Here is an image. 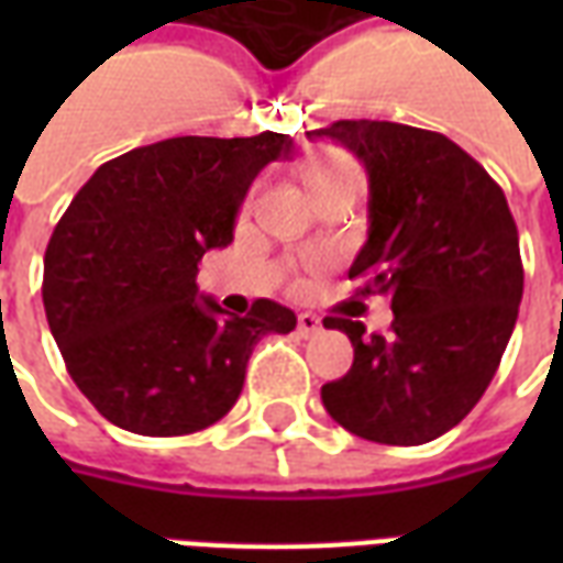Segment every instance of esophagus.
<instances>
[{"label": "esophagus", "instance_id": "esophagus-1", "mask_svg": "<svg viewBox=\"0 0 563 563\" xmlns=\"http://www.w3.org/2000/svg\"><path fill=\"white\" fill-rule=\"evenodd\" d=\"M322 329V319L317 313H298V334L301 338H310V334H317Z\"/></svg>", "mask_w": 563, "mask_h": 563}]
</instances>
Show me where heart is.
<instances>
[{
	"mask_svg": "<svg viewBox=\"0 0 563 563\" xmlns=\"http://www.w3.org/2000/svg\"><path fill=\"white\" fill-rule=\"evenodd\" d=\"M346 174H358L353 159H346V156H319V159H310L305 165V184L313 192L319 186L334 184V180H341Z\"/></svg>",
	"mask_w": 563,
	"mask_h": 563,
	"instance_id": "obj_1",
	"label": "heart"
}]
</instances>
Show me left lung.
<instances>
[{
  "label": "left lung",
  "mask_w": 563,
  "mask_h": 563,
  "mask_svg": "<svg viewBox=\"0 0 563 563\" xmlns=\"http://www.w3.org/2000/svg\"><path fill=\"white\" fill-rule=\"evenodd\" d=\"M307 139L343 144L367 172V241L350 277L389 295L391 331L353 319L325 329L353 343L350 374L322 404L355 437L419 446L471 413L516 329L525 271L504 189L440 132L386 120H338Z\"/></svg>",
  "instance_id": "obj_1"
}]
</instances>
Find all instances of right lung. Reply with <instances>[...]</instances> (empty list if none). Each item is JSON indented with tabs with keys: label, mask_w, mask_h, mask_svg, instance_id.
<instances>
[{
	"label": "right lung",
	"mask_w": 563,
	"mask_h": 563,
	"mask_svg": "<svg viewBox=\"0 0 563 563\" xmlns=\"http://www.w3.org/2000/svg\"><path fill=\"white\" fill-rule=\"evenodd\" d=\"M292 139H168L104 162L56 222L44 253V313L78 389L144 437L220 422L265 334H289V307L258 298L244 317L198 295V262L232 244L256 174Z\"/></svg>",
	"instance_id": "1"
}]
</instances>
